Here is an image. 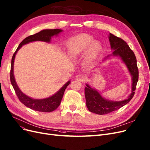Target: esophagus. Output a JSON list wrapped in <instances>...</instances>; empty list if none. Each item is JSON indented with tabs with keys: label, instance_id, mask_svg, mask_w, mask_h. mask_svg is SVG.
<instances>
[{
	"label": "esophagus",
	"instance_id": "1",
	"mask_svg": "<svg viewBox=\"0 0 150 150\" xmlns=\"http://www.w3.org/2000/svg\"><path fill=\"white\" fill-rule=\"evenodd\" d=\"M75 79L77 80L81 81H85L86 78H85V76H84L83 75H77L75 76Z\"/></svg>",
	"mask_w": 150,
	"mask_h": 150
}]
</instances>
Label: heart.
<instances>
[{"label":"heart","mask_w":150,"mask_h":150,"mask_svg":"<svg viewBox=\"0 0 150 150\" xmlns=\"http://www.w3.org/2000/svg\"><path fill=\"white\" fill-rule=\"evenodd\" d=\"M66 47L71 56H76L87 50L86 59L89 61L96 58L102 50L100 42L93 41V37L86 34L71 38L67 42Z\"/></svg>","instance_id":"obj_1"}]
</instances>
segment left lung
Here are the masks:
<instances>
[{
	"label": "left lung",
	"instance_id": "1",
	"mask_svg": "<svg viewBox=\"0 0 150 150\" xmlns=\"http://www.w3.org/2000/svg\"><path fill=\"white\" fill-rule=\"evenodd\" d=\"M109 39L110 47L114 50L111 55L120 57L132 76V93L129 98L125 100L120 101H110L103 98L98 91L86 84V86L85 88V95L87 108L90 112L99 115L109 114L128 103L134 96L138 80V69L134 52L122 39L115 36L111 33L109 34ZM109 57L110 55H108L107 57Z\"/></svg>",
	"mask_w": 150,
	"mask_h": 150
}]
</instances>
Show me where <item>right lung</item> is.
I'll use <instances>...</instances> for the list:
<instances>
[{
    "mask_svg": "<svg viewBox=\"0 0 150 150\" xmlns=\"http://www.w3.org/2000/svg\"><path fill=\"white\" fill-rule=\"evenodd\" d=\"M62 31V30L60 29L44 30L39 33H36L35 35L26 37L19 44L18 47L16 49L12 56V62H11V69L10 75L11 83H12L13 87V89L15 91V93L16 94V96H18L20 102L21 103H23L26 107L29 108L33 110H36V111L50 112L56 109L59 106L61 100H62L63 95L64 94V91L66 89V88L70 83V81H69L67 83H66L60 88V90H59V91H58L52 96L49 97L47 98L37 99H33L29 96H28L21 92L15 80V77L13 75V64L15 55L18 50L22 46L24 45V44L36 41H41L49 42L51 41V38L52 36L58 35L59 33Z\"/></svg>",
    "mask_w": 150,
    "mask_h": 150,
    "instance_id": "obj_1",
    "label": "right lung"
}]
</instances>
